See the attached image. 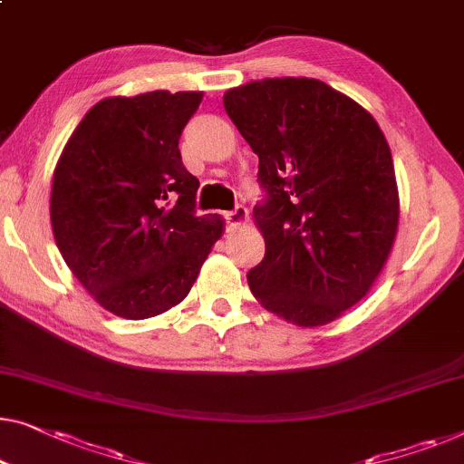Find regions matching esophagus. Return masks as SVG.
Listing matches in <instances>:
<instances>
[{
  "label": "esophagus",
  "mask_w": 464,
  "mask_h": 464,
  "mask_svg": "<svg viewBox=\"0 0 464 464\" xmlns=\"http://www.w3.org/2000/svg\"><path fill=\"white\" fill-rule=\"evenodd\" d=\"M224 218H226V227H227V232H234V230H238L240 226H245V224H246V219H248V211H246V207L238 205L237 209H234V211H227V213H224Z\"/></svg>",
  "instance_id": "1"
}]
</instances>
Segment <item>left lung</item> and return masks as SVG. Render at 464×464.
Returning <instances> with one entry per match:
<instances>
[{
    "mask_svg": "<svg viewBox=\"0 0 464 464\" xmlns=\"http://www.w3.org/2000/svg\"><path fill=\"white\" fill-rule=\"evenodd\" d=\"M224 109L259 157L266 192L253 209L266 257L248 270V288L297 326L337 320L371 291L398 232L381 127L345 93L307 77L232 87Z\"/></svg>",
    "mask_w": 464,
    "mask_h": 464,
    "instance_id": "1",
    "label": "left lung"
}]
</instances>
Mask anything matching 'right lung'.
<instances>
[{"mask_svg":"<svg viewBox=\"0 0 464 464\" xmlns=\"http://www.w3.org/2000/svg\"><path fill=\"white\" fill-rule=\"evenodd\" d=\"M203 92L100 100L60 154L50 197L58 251L104 310L159 315L190 293L224 219L197 216L179 136Z\"/></svg>","mask_w":464,"mask_h":464,"instance_id":"right-lung-1","label":"right lung"}]
</instances>
